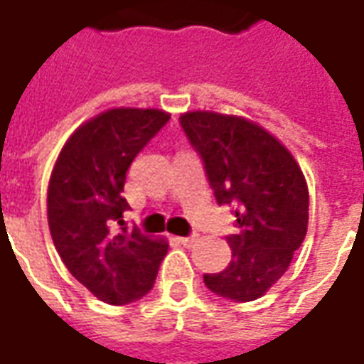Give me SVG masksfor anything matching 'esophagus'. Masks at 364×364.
<instances>
[{
	"mask_svg": "<svg viewBox=\"0 0 364 364\" xmlns=\"http://www.w3.org/2000/svg\"><path fill=\"white\" fill-rule=\"evenodd\" d=\"M179 240V244L185 245V247H191V245L197 242V236H189V237H177Z\"/></svg>",
	"mask_w": 364,
	"mask_h": 364,
	"instance_id": "1",
	"label": "esophagus"
}]
</instances>
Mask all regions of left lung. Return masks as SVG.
Masks as SVG:
<instances>
[{"mask_svg":"<svg viewBox=\"0 0 364 364\" xmlns=\"http://www.w3.org/2000/svg\"><path fill=\"white\" fill-rule=\"evenodd\" d=\"M181 127L205 161L218 205L236 206L232 261L205 274L214 294L252 302L287 273L308 230L304 173L271 132L244 117L214 111L181 114Z\"/></svg>","mask_w":364,"mask_h":364,"instance_id":"obj_1","label":"left lung"}]
</instances>
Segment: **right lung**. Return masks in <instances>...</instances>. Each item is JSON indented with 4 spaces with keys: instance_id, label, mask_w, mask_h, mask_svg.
<instances>
[{
    "instance_id": "add662e5",
    "label": "right lung",
    "mask_w": 364,
    "mask_h": 364,
    "mask_svg": "<svg viewBox=\"0 0 364 364\" xmlns=\"http://www.w3.org/2000/svg\"><path fill=\"white\" fill-rule=\"evenodd\" d=\"M169 117L159 109H109L75 128L52 169V242L75 281L107 304L148 294L169 247L164 237L128 230L122 220L130 208L122 198L128 167Z\"/></svg>"
}]
</instances>
